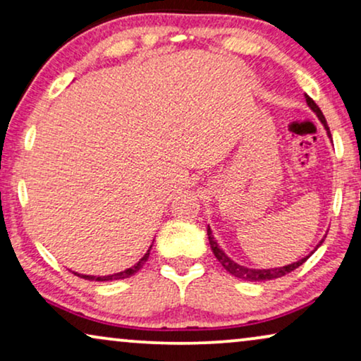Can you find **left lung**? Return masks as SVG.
Instances as JSON below:
<instances>
[{
  "label": "left lung",
  "instance_id": "obj_1",
  "mask_svg": "<svg viewBox=\"0 0 361 361\" xmlns=\"http://www.w3.org/2000/svg\"><path fill=\"white\" fill-rule=\"evenodd\" d=\"M305 102H307V105H309V108L310 110H312L315 115H317V118L320 121H322V125H324V128L325 130H327V135H329V137H332V135H330V130H329V126H327V121H325V116H324V113L320 111V108L315 105V102L312 100V98H310L309 95H305ZM207 235H209V241H210V248H212V251H214V255H215V258L219 259V263L224 266V268L228 271L230 274H233L235 278H240V279H245V281H269V279H278V278H283V276H286L288 273H290V271H294L295 268H299L300 264L302 263H305V261L309 259V256L314 253L315 250L319 248L320 245H322V241H324V238L320 240V243L315 246V250L314 251H310V253L307 255V256H304L302 259H299V261H295V263H290V264H288V266H281V268H271V269H253V268H246V266H241V264H238V263H235L233 259L231 258H228V256H226V253L224 250L220 248L219 246V243H216V240L214 238V235H212V230H210V226H207Z\"/></svg>",
  "mask_w": 361,
  "mask_h": 361
}]
</instances>
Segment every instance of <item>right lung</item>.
I'll return each instance as SVG.
<instances>
[{"mask_svg":"<svg viewBox=\"0 0 361 361\" xmlns=\"http://www.w3.org/2000/svg\"><path fill=\"white\" fill-rule=\"evenodd\" d=\"M152 248V245L149 246V250L146 251V255L142 256V258L137 261V263L135 266H131V268H128L125 271H120V273H115V274H110V276H88V274H78V273H73L75 276H78V278H83V279H88V281H115V279H125V278H130V276L136 274L137 271H140L142 266H145V263L147 261V258H149V251Z\"/></svg>","mask_w":361,"mask_h":361,"instance_id":"add662e5","label":"right lung"}]
</instances>
